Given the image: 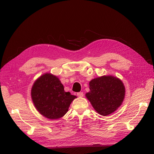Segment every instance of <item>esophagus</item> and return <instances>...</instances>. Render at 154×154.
<instances>
[{
  "instance_id": "esophagus-1",
  "label": "esophagus",
  "mask_w": 154,
  "mask_h": 154,
  "mask_svg": "<svg viewBox=\"0 0 154 154\" xmlns=\"http://www.w3.org/2000/svg\"><path fill=\"white\" fill-rule=\"evenodd\" d=\"M77 96L78 97H83V93L82 92H80L77 93Z\"/></svg>"
}]
</instances>
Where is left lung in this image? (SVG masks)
<instances>
[{"instance_id":"obj_1","label":"left lung","mask_w":154,"mask_h":154,"mask_svg":"<svg viewBox=\"0 0 154 154\" xmlns=\"http://www.w3.org/2000/svg\"><path fill=\"white\" fill-rule=\"evenodd\" d=\"M90 91L85 94L93 108L102 116H108L118 109L125 98L122 81L112 76H103L89 82Z\"/></svg>"}]
</instances>
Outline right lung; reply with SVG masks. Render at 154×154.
<instances>
[{"label": "right lung", "mask_w": 154, "mask_h": 154, "mask_svg": "<svg viewBox=\"0 0 154 154\" xmlns=\"http://www.w3.org/2000/svg\"><path fill=\"white\" fill-rule=\"evenodd\" d=\"M31 94L36 110L51 119L63 117L76 97L69 92H65L58 78L50 73H45L37 79L32 87Z\"/></svg>", "instance_id": "obj_1"}]
</instances>
